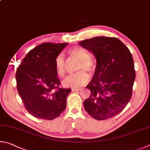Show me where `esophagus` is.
<instances>
[{
  "mask_svg": "<svg viewBox=\"0 0 150 150\" xmlns=\"http://www.w3.org/2000/svg\"><path fill=\"white\" fill-rule=\"evenodd\" d=\"M72 90L74 91H79L82 90V88H73V89H72Z\"/></svg>",
  "mask_w": 150,
  "mask_h": 150,
  "instance_id": "esophagus-1",
  "label": "esophagus"
}]
</instances>
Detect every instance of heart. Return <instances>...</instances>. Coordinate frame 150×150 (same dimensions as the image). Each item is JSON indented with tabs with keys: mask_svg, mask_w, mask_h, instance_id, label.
<instances>
[{
	"mask_svg": "<svg viewBox=\"0 0 150 150\" xmlns=\"http://www.w3.org/2000/svg\"><path fill=\"white\" fill-rule=\"evenodd\" d=\"M69 53L80 60V62L78 65V70H81L73 74L70 75L64 81V84L68 87L79 88L85 84L89 80L88 72H93L96 68V64L93 60L90 57L88 52L82 47H75L69 49ZM54 67L57 74L60 77L65 76V60L63 54L60 53L57 54L54 59Z\"/></svg>",
	"mask_w": 150,
	"mask_h": 150,
	"instance_id": "1",
	"label": "heart"
}]
</instances>
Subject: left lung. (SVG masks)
Segmentation results:
<instances>
[{
  "label": "left lung",
  "instance_id": "obj_1",
  "mask_svg": "<svg viewBox=\"0 0 150 150\" xmlns=\"http://www.w3.org/2000/svg\"><path fill=\"white\" fill-rule=\"evenodd\" d=\"M92 52L97 64L86 88L91 95L83 101L88 113L98 120L119 114L130 100L136 73L129 49L116 38L96 37L80 41Z\"/></svg>",
  "mask_w": 150,
  "mask_h": 150
}]
</instances>
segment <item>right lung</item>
Segmentation results:
<instances>
[{
	"mask_svg": "<svg viewBox=\"0 0 150 150\" xmlns=\"http://www.w3.org/2000/svg\"><path fill=\"white\" fill-rule=\"evenodd\" d=\"M68 44L39 45L26 54L17 68L18 93L26 110L38 119H54L67 107V98L71 90L59 88L54 59Z\"/></svg>",
	"mask_w": 150,
	"mask_h": 150,
	"instance_id": "right-lung-1",
	"label": "right lung"
}]
</instances>
